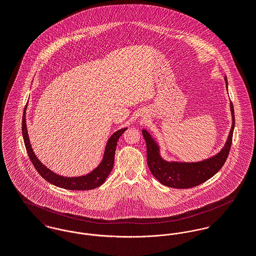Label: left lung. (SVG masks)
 <instances>
[{
    "label": "left lung",
    "mask_w": 256,
    "mask_h": 256,
    "mask_svg": "<svg viewBox=\"0 0 256 256\" xmlns=\"http://www.w3.org/2000/svg\"><path fill=\"white\" fill-rule=\"evenodd\" d=\"M224 82L228 90L226 76H224ZM230 108L232 113V127L226 144L219 152L200 162H186L176 160L168 162L164 160L160 156L158 142L148 130L143 129L142 133L146 145V162L152 174L162 184L180 189L197 186L214 176L226 162L232 146L234 128V112L232 102L230 104Z\"/></svg>",
    "instance_id": "obj_1"
}]
</instances>
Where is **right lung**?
<instances>
[{"mask_svg": "<svg viewBox=\"0 0 256 256\" xmlns=\"http://www.w3.org/2000/svg\"><path fill=\"white\" fill-rule=\"evenodd\" d=\"M26 108L28 104L26 106L24 114H22V136H24V141L26 152L28 154V156L36 168L38 174L48 182L60 187V188H65L68 190H90L94 188H96L100 186L102 183L106 182V178L110 176L113 164H114V154H115V150H116V145L117 141L119 140L120 136L125 132L127 127L119 129L118 131L114 132L110 136L106 146L104 148V154L102 156V162L90 174L82 176H74V178H66L63 176H59L49 170L46 166H44L36 156V152H34L32 144L30 141V137L28 134V128H26Z\"/></svg>", "mask_w": 256, "mask_h": 256, "instance_id": "obj_1", "label": "right lung"}]
</instances>
